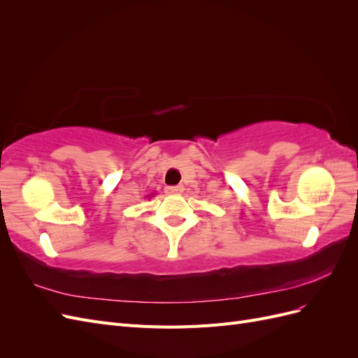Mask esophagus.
I'll return each instance as SVG.
<instances>
[{
	"label": "esophagus",
	"instance_id": "1",
	"mask_svg": "<svg viewBox=\"0 0 358 358\" xmlns=\"http://www.w3.org/2000/svg\"><path fill=\"white\" fill-rule=\"evenodd\" d=\"M183 188L182 185H173V187H166V194H169V196H179V194L183 192Z\"/></svg>",
	"mask_w": 358,
	"mask_h": 358
}]
</instances>
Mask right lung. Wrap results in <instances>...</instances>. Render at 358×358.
<instances>
[{
  "label": "right lung",
  "mask_w": 358,
  "mask_h": 358,
  "mask_svg": "<svg viewBox=\"0 0 358 358\" xmlns=\"http://www.w3.org/2000/svg\"><path fill=\"white\" fill-rule=\"evenodd\" d=\"M146 197H148V199H149V197H154V192H152V194H149V196H146Z\"/></svg>",
  "instance_id": "1"
}]
</instances>
